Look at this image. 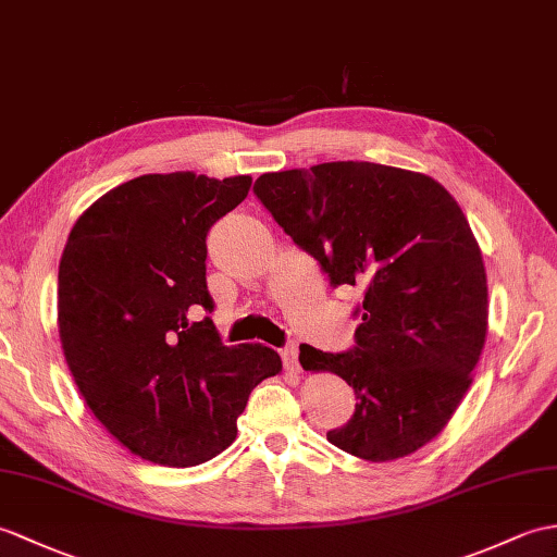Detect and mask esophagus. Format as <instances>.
Listing matches in <instances>:
<instances>
[{
  "label": "esophagus",
  "instance_id": "1",
  "mask_svg": "<svg viewBox=\"0 0 557 557\" xmlns=\"http://www.w3.org/2000/svg\"><path fill=\"white\" fill-rule=\"evenodd\" d=\"M282 360H284V368H287V370H292V372H299L301 370V366H299V348H296L294 344L282 348Z\"/></svg>",
  "mask_w": 557,
  "mask_h": 557
}]
</instances>
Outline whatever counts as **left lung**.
Masks as SVG:
<instances>
[{"mask_svg":"<svg viewBox=\"0 0 557 557\" xmlns=\"http://www.w3.org/2000/svg\"><path fill=\"white\" fill-rule=\"evenodd\" d=\"M253 191L334 287L366 289L351 351L301 344L304 370L358 398L327 442L370 462L416 454L462 404L488 330L484 258L458 201L430 175L368 161L263 173Z\"/></svg>","mask_w":557,"mask_h":557,"instance_id":"left-lung-1","label":"left lung"}]
</instances>
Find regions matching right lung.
<instances>
[{
  "mask_svg": "<svg viewBox=\"0 0 557 557\" xmlns=\"http://www.w3.org/2000/svg\"><path fill=\"white\" fill-rule=\"evenodd\" d=\"M251 175L151 173L75 220L59 263L57 322L85 404L131 454L168 468L215 458L253 386L282 372L263 344L223 346L206 289V232Z\"/></svg>",
  "mask_w": 557,
  "mask_h": 557,
  "instance_id": "add662e5",
  "label": "right lung"
}]
</instances>
